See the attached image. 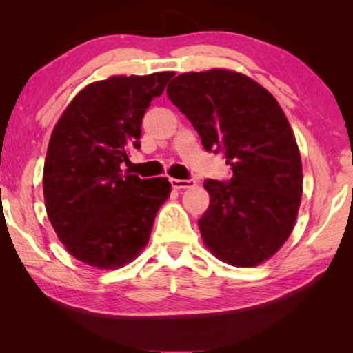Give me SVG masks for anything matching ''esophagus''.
Returning <instances> with one entry per match:
<instances>
[{
	"label": "esophagus",
	"mask_w": 353,
	"mask_h": 353,
	"mask_svg": "<svg viewBox=\"0 0 353 353\" xmlns=\"http://www.w3.org/2000/svg\"><path fill=\"white\" fill-rule=\"evenodd\" d=\"M170 185L173 190H186L196 185L194 180H178V178H170Z\"/></svg>",
	"instance_id": "obj_1"
}]
</instances>
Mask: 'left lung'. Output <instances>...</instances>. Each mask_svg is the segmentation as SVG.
Instances as JSON below:
<instances>
[{
    "mask_svg": "<svg viewBox=\"0 0 353 353\" xmlns=\"http://www.w3.org/2000/svg\"><path fill=\"white\" fill-rule=\"evenodd\" d=\"M167 96L233 172L230 181H204L210 204L197 223L205 248L233 267H257L291 236L302 199L301 152L281 105L226 69L180 74Z\"/></svg>",
    "mask_w": 353,
    "mask_h": 353,
    "instance_id": "1",
    "label": "left lung"
}]
</instances>
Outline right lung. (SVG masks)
<instances>
[{"label": "right lung", "instance_id": "add662e5", "mask_svg": "<svg viewBox=\"0 0 353 353\" xmlns=\"http://www.w3.org/2000/svg\"><path fill=\"white\" fill-rule=\"evenodd\" d=\"M173 72L114 75L85 86L52 130L43 168L48 219L67 252L99 270L123 267L146 248L167 178L123 175L139 149L141 120Z\"/></svg>", "mask_w": 353, "mask_h": 353}]
</instances>
